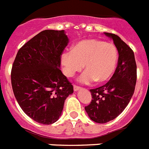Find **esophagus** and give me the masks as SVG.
Returning <instances> with one entry per match:
<instances>
[{"mask_svg": "<svg viewBox=\"0 0 149 149\" xmlns=\"http://www.w3.org/2000/svg\"><path fill=\"white\" fill-rule=\"evenodd\" d=\"M79 89H81V87L78 86V85H75V84L74 85V91H78Z\"/></svg>", "mask_w": 149, "mask_h": 149, "instance_id": "34e87169", "label": "esophagus"}]
</instances>
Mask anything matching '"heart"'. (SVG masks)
Instances as JSON below:
<instances>
[{
  "instance_id": "heart-1",
  "label": "heart",
  "mask_w": 149,
  "mask_h": 149,
  "mask_svg": "<svg viewBox=\"0 0 149 149\" xmlns=\"http://www.w3.org/2000/svg\"><path fill=\"white\" fill-rule=\"evenodd\" d=\"M118 60V52L113 43L98 39H87L76 44L71 52L61 55L64 73L72 77L84 66L85 71L80 77V81L89 84L95 81H106L115 72Z\"/></svg>"
}]
</instances>
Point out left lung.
<instances>
[{
  "label": "left lung",
  "instance_id": "8db88e82",
  "mask_svg": "<svg viewBox=\"0 0 149 149\" xmlns=\"http://www.w3.org/2000/svg\"><path fill=\"white\" fill-rule=\"evenodd\" d=\"M110 37L118 52L117 68L106 84L91 89V102L85 111L92 121L106 123L115 119L125 110L135 91L137 66L132 49L115 34Z\"/></svg>",
  "mask_w": 149,
  "mask_h": 149
}]
</instances>
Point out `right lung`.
<instances>
[{
	"mask_svg": "<svg viewBox=\"0 0 149 149\" xmlns=\"http://www.w3.org/2000/svg\"><path fill=\"white\" fill-rule=\"evenodd\" d=\"M68 38L63 30H45L19 49L10 78L17 102L27 116L43 125L57 122L73 85L60 70Z\"/></svg>",
	"mask_w": 149,
	"mask_h": 149,
	"instance_id": "obj_1",
	"label": "right lung"
}]
</instances>
